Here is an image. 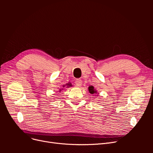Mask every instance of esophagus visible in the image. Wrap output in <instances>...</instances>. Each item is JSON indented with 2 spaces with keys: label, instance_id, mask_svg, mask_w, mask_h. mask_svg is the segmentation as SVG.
Returning <instances> with one entry per match:
<instances>
[{
  "label": "esophagus",
  "instance_id": "obj_1",
  "mask_svg": "<svg viewBox=\"0 0 153 153\" xmlns=\"http://www.w3.org/2000/svg\"><path fill=\"white\" fill-rule=\"evenodd\" d=\"M75 84H76V87H80L82 84V80L80 79V78H78V79H76L75 80Z\"/></svg>",
  "mask_w": 153,
  "mask_h": 153
}]
</instances>
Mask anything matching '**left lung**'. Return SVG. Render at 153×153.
<instances>
[{
	"label": "left lung",
	"instance_id": "8db88e82",
	"mask_svg": "<svg viewBox=\"0 0 153 153\" xmlns=\"http://www.w3.org/2000/svg\"><path fill=\"white\" fill-rule=\"evenodd\" d=\"M88 89H89V92L91 94H98V92H97V91L96 89H94V87L92 86V85H89V87H88ZM98 96V95H97Z\"/></svg>",
	"mask_w": 153,
	"mask_h": 153
}]
</instances>
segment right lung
Wrapping results in <instances>:
<instances>
[{"instance_id":"1","label":"right lung","mask_w":153,"mask_h":153,"mask_svg":"<svg viewBox=\"0 0 153 153\" xmlns=\"http://www.w3.org/2000/svg\"><path fill=\"white\" fill-rule=\"evenodd\" d=\"M66 87V88H69L70 87H72V85H71V83H68V84H66V85H63V87ZM62 89H63V88H62V89H60L59 92H61Z\"/></svg>"}]
</instances>
